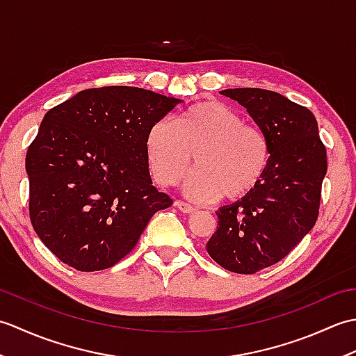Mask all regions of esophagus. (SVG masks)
<instances>
[{
  "mask_svg": "<svg viewBox=\"0 0 356 356\" xmlns=\"http://www.w3.org/2000/svg\"><path fill=\"white\" fill-rule=\"evenodd\" d=\"M174 205H176V207L179 208V211H182V213H186V214L193 213V211L195 209L194 207H191V205H190V203L182 202V200H177L176 203H174Z\"/></svg>",
  "mask_w": 356,
  "mask_h": 356,
  "instance_id": "1",
  "label": "esophagus"
}]
</instances>
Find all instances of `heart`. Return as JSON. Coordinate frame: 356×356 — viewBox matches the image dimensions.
Masks as SVG:
<instances>
[{
    "instance_id": "obj_1",
    "label": "heart",
    "mask_w": 356,
    "mask_h": 356,
    "mask_svg": "<svg viewBox=\"0 0 356 356\" xmlns=\"http://www.w3.org/2000/svg\"><path fill=\"white\" fill-rule=\"evenodd\" d=\"M145 154L157 184L172 186L190 170L186 193L195 200L240 202L269 170L272 148L259 127L245 124L229 105L208 99L185 108L176 120L159 119L148 128Z\"/></svg>"
}]
</instances>
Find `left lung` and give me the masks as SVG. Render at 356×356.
I'll use <instances>...</instances> for the list:
<instances>
[{
  "instance_id": "1",
  "label": "left lung",
  "mask_w": 356,
  "mask_h": 356,
  "mask_svg": "<svg viewBox=\"0 0 356 356\" xmlns=\"http://www.w3.org/2000/svg\"><path fill=\"white\" fill-rule=\"evenodd\" d=\"M268 136L269 170L259 188L222 207L217 229L207 243L216 263L236 274H254L278 263L314 228L321 184L327 171L326 148L311 110L263 88H228Z\"/></svg>"
}]
</instances>
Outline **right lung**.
I'll use <instances>...</instances> for the list:
<instances>
[{
  "instance_id": "obj_1",
  "label": "right lung",
  "mask_w": 356,
  "mask_h": 356,
  "mask_svg": "<svg viewBox=\"0 0 356 356\" xmlns=\"http://www.w3.org/2000/svg\"><path fill=\"white\" fill-rule=\"evenodd\" d=\"M182 101L138 87L82 90L45 113L26 156L33 229L81 272L115 266L172 205L145 154L148 128Z\"/></svg>"
}]
</instances>
